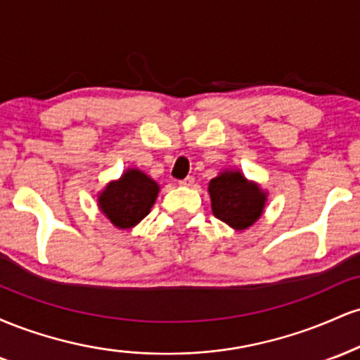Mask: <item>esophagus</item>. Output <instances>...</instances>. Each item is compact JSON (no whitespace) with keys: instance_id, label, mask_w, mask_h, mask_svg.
I'll return each mask as SVG.
<instances>
[{"instance_id":"obj_1","label":"esophagus","mask_w":360,"mask_h":360,"mask_svg":"<svg viewBox=\"0 0 360 360\" xmlns=\"http://www.w3.org/2000/svg\"><path fill=\"white\" fill-rule=\"evenodd\" d=\"M193 183H194V177H191V176H188V177H186V179L179 181V184H181V186H186V188H189V186H193Z\"/></svg>"}]
</instances>
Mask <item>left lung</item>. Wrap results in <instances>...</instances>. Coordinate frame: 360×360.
I'll return each mask as SVG.
<instances>
[{
    "mask_svg": "<svg viewBox=\"0 0 360 360\" xmlns=\"http://www.w3.org/2000/svg\"><path fill=\"white\" fill-rule=\"evenodd\" d=\"M208 193L214 217L237 232L254 225L266 208L267 191L247 179L240 169H223L210 181Z\"/></svg>",
    "mask_w": 360,
    "mask_h": 360,
    "instance_id": "1",
    "label": "left lung"
}]
</instances>
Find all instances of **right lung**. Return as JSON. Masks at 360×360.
Masks as SVG:
<instances>
[{"mask_svg":"<svg viewBox=\"0 0 360 360\" xmlns=\"http://www.w3.org/2000/svg\"><path fill=\"white\" fill-rule=\"evenodd\" d=\"M160 186L137 167H128L118 179L98 193V208L120 230H130L150 213Z\"/></svg>","mask_w":360,"mask_h":360,"instance_id":"right-lung-1","label":"right lung"}]
</instances>
